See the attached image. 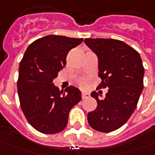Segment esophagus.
I'll use <instances>...</instances> for the list:
<instances>
[{
    "mask_svg": "<svg viewBox=\"0 0 155 155\" xmlns=\"http://www.w3.org/2000/svg\"><path fill=\"white\" fill-rule=\"evenodd\" d=\"M90 97L89 93H87L86 92H82V98L83 99H87Z\"/></svg>",
    "mask_w": 155,
    "mask_h": 155,
    "instance_id": "obj_1",
    "label": "esophagus"
}]
</instances>
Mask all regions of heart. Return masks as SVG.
I'll use <instances>...</instances> for the list:
<instances>
[{"mask_svg":"<svg viewBox=\"0 0 155 155\" xmlns=\"http://www.w3.org/2000/svg\"><path fill=\"white\" fill-rule=\"evenodd\" d=\"M78 84L80 85V86H83V85H84L85 84V80L84 78H80L78 80Z\"/></svg>","mask_w":155,"mask_h":155,"instance_id":"heart-1","label":"heart"}]
</instances>
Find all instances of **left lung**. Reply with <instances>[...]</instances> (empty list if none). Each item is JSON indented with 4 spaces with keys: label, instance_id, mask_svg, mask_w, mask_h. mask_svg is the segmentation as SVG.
<instances>
[{
    "label": "left lung",
    "instance_id": "1",
    "mask_svg": "<svg viewBox=\"0 0 155 155\" xmlns=\"http://www.w3.org/2000/svg\"><path fill=\"white\" fill-rule=\"evenodd\" d=\"M84 42L99 58L98 76L102 80L97 89L108 88L104 100L92 92L97 107L88 113L87 121L97 131L112 132L126 123L137 107L144 87L142 58L136 50L120 40L86 38Z\"/></svg>",
    "mask_w": 155,
    "mask_h": 155
}]
</instances>
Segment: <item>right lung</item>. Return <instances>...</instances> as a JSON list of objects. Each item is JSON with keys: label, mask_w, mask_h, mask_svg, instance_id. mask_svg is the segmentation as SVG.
Segmentation results:
<instances>
[{"label": "right lung", "mask_w": 155, "mask_h": 155, "mask_svg": "<svg viewBox=\"0 0 155 155\" xmlns=\"http://www.w3.org/2000/svg\"><path fill=\"white\" fill-rule=\"evenodd\" d=\"M83 40L47 35L33 42L21 60L18 80L21 108L28 122L42 134L63 131L70 110L81 101L78 88L69 86L60 91L53 80L66 66L68 52Z\"/></svg>", "instance_id": "add662e5"}]
</instances>
